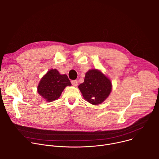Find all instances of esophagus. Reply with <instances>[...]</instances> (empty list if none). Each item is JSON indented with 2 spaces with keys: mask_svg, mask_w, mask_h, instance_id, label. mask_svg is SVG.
I'll use <instances>...</instances> for the list:
<instances>
[{
  "mask_svg": "<svg viewBox=\"0 0 159 159\" xmlns=\"http://www.w3.org/2000/svg\"><path fill=\"white\" fill-rule=\"evenodd\" d=\"M71 84H72L73 86H77L78 85V82H77V80H72Z\"/></svg>",
  "mask_w": 159,
  "mask_h": 159,
  "instance_id": "obj_1",
  "label": "esophagus"
}]
</instances>
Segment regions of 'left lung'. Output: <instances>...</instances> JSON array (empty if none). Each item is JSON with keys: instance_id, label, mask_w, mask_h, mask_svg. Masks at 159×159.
Listing matches in <instances>:
<instances>
[{"instance_id": "8db88e82", "label": "left lung", "mask_w": 159, "mask_h": 159, "mask_svg": "<svg viewBox=\"0 0 159 159\" xmlns=\"http://www.w3.org/2000/svg\"><path fill=\"white\" fill-rule=\"evenodd\" d=\"M79 88L86 101L93 105H98L109 97L112 90V83L98 70H89Z\"/></svg>"}]
</instances>
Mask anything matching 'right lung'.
<instances>
[{
  "label": "right lung",
  "mask_w": 159,
  "mask_h": 159,
  "mask_svg": "<svg viewBox=\"0 0 159 159\" xmlns=\"http://www.w3.org/2000/svg\"><path fill=\"white\" fill-rule=\"evenodd\" d=\"M71 84L65 74L61 75L56 70H50L41 78L38 86V93L47 102L58 99L63 90Z\"/></svg>",
  "instance_id": "obj_1"
}]
</instances>
